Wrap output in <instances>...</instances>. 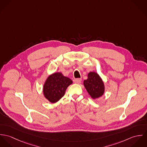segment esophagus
I'll use <instances>...</instances> for the list:
<instances>
[{"mask_svg":"<svg viewBox=\"0 0 147 147\" xmlns=\"http://www.w3.org/2000/svg\"><path fill=\"white\" fill-rule=\"evenodd\" d=\"M81 82H82V79H75L74 80V82L76 84H80L81 83Z\"/></svg>","mask_w":147,"mask_h":147,"instance_id":"1","label":"esophagus"}]
</instances>
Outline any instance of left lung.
Returning a JSON list of instances; mask_svg holds the SVG:
<instances>
[{
    "label": "left lung",
    "instance_id": "obj_1",
    "mask_svg": "<svg viewBox=\"0 0 147 147\" xmlns=\"http://www.w3.org/2000/svg\"><path fill=\"white\" fill-rule=\"evenodd\" d=\"M84 87L92 98L97 99L105 93V84L100 76L96 72H90L83 82Z\"/></svg>",
    "mask_w": 147,
    "mask_h": 147
}]
</instances>
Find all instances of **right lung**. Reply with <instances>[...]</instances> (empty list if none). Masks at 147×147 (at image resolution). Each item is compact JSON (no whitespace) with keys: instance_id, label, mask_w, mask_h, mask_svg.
Instances as JSON below:
<instances>
[{"instance_id":"obj_1","label":"right lung","mask_w":147,"mask_h":147,"mask_svg":"<svg viewBox=\"0 0 147 147\" xmlns=\"http://www.w3.org/2000/svg\"><path fill=\"white\" fill-rule=\"evenodd\" d=\"M72 81L61 72L53 73L47 77L43 86L44 97L50 102L54 104L59 101L65 94L68 86Z\"/></svg>"}]
</instances>
